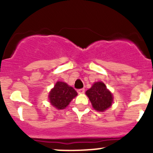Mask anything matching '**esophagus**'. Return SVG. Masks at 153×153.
<instances>
[{
    "mask_svg": "<svg viewBox=\"0 0 153 153\" xmlns=\"http://www.w3.org/2000/svg\"><path fill=\"white\" fill-rule=\"evenodd\" d=\"M77 92H78L79 94H82L85 92V89H84V88H82V89H78V91H77Z\"/></svg>",
    "mask_w": 153,
    "mask_h": 153,
    "instance_id": "obj_1",
    "label": "esophagus"
}]
</instances>
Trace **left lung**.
Segmentation results:
<instances>
[{
  "label": "left lung",
  "mask_w": 153,
  "mask_h": 153,
  "mask_svg": "<svg viewBox=\"0 0 153 153\" xmlns=\"http://www.w3.org/2000/svg\"><path fill=\"white\" fill-rule=\"evenodd\" d=\"M86 94L97 111L103 112L112 105V95L103 82L95 83Z\"/></svg>",
  "instance_id": "1"
}]
</instances>
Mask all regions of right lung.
<instances>
[{"label":"right lung","mask_w":153,"mask_h":153,"mask_svg":"<svg viewBox=\"0 0 153 153\" xmlns=\"http://www.w3.org/2000/svg\"><path fill=\"white\" fill-rule=\"evenodd\" d=\"M77 95V92L72 86L58 81L49 93V98L52 105L58 109H63L67 107Z\"/></svg>","instance_id":"add662e5"}]
</instances>
